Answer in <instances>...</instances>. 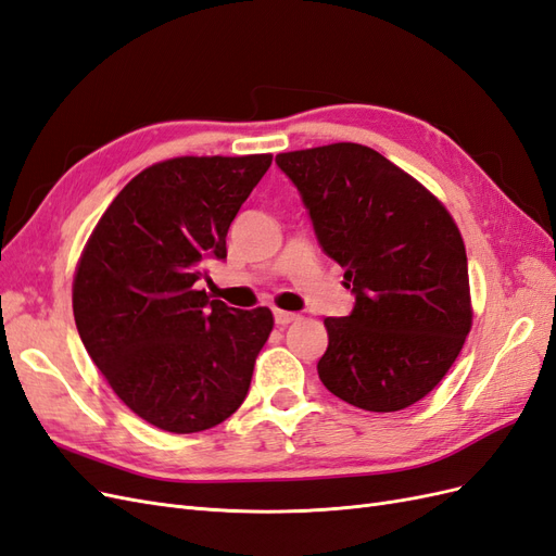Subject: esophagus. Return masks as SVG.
Wrapping results in <instances>:
<instances>
[{"label": "esophagus", "instance_id": "esophagus-1", "mask_svg": "<svg viewBox=\"0 0 556 556\" xmlns=\"http://www.w3.org/2000/svg\"><path fill=\"white\" fill-rule=\"evenodd\" d=\"M274 319H276V325L285 327V325L294 323V319H299V315L296 313H288V311H274Z\"/></svg>", "mask_w": 556, "mask_h": 556}]
</instances>
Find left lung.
I'll return each mask as SVG.
<instances>
[{
	"label": "left lung",
	"instance_id": "left-lung-1",
	"mask_svg": "<svg viewBox=\"0 0 556 556\" xmlns=\"http://www.w3.org/2000/svg\"><path fill=\"white\" fill-rule=\"evenodd\" d=\"M319 248L345 268L355 306L327 317L317 376L352 406L392 413L425 399L470 331L468 262L445 206L374 148L331 143L276 155Z\"/></svg>",
	"mask_w": 556,
	"mask_h": 556
}]
</instances>
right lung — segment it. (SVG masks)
I'll return each mask as SVG.
<instances>
[{"label": "right lung", "mask_w": 556, "mask_h": 556, "mask_svg": "<svg viewBox=\"0 0 556 556\" xmlns=\"http://www.w3.org/2000/svg\"><path fill=\"white\" fill-rule=\"evenodd\" d=\"M271 155L176 157L121 190L83 250L76 329L113 392L146 422L204 431L237 410L274 329L197 282L227 260V231Z\"/></svg>", "instance_id": "add662e5"}]
</instances>
